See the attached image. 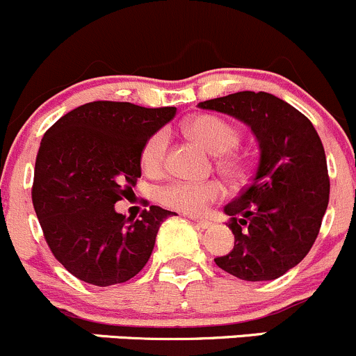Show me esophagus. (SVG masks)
I'll return each instance as SVG.
<instances>
[{
	"instance_id": "1",
	"label": "esophagus",
	"mask_w": 356,
	"mask_h": 356,
	"mask_svg": "<svg viewBox=\"0 0 356 356\" xmlns=\"http://www.w3.org/2000/svg\"><path fill=\"white\" fill-rule=\"evenodd\" d=\"M189 218H191V220L195 222V224L198 225L200 229H208V227H211V222L207 220V218H200V217H189Z\"/></svg>"
}]
</instances>
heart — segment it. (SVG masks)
Masks as SVG:
<instances>
[{
  "label": "heart",
  "instance_id": "heart-1",
  "mask_svg": "<svg viewBox=\"0 0 356 356\" xmlns=\"http://www.w3.org/2000/svg\"><path fill=\"white\" fill-rule=\"evenodd\" d=\"M189 139L213 153L215 165L229 179L245 175V160L234 152L239 141L238 129L217 115H198L184 124ZM168 139L163 131L155 132L141 149V167L146 174H158L163 168ZM224 196V186L217 181L189 182L172 181L158 189V201L186 213H201L213 201Z\"/></svg>",
  "mask_w": 356,
  "mask_h": 356
}]
</instances>
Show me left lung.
Instances as JSON below:
<instances>
[{
  "instance_id": "obj_1",
  "label": "left lung",
  "mask_w": 356,
  "mask_h": 356,
  "mask_svg": "<svg viewBox=\"0 0 356 356\" xmlns=\"http://www.w3.org/2000/svg\"><path fill=\"white\" fill-rule=\"evenodd\" d=\"M198 106L245 122L260 146L251 182L224 208L234 248L215 264L243 281L281 277L307 257L327 210L331 184L321 138L301 111L264 91Z\"/></svg>"
}]
</instances>
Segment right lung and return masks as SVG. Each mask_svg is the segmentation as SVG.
<instances>
[{"label": "right lung", "mask_w": 356, "mask_h": 356, "mask_svg": "<svg viewBox=\"0 0 356 356\" xmlns=\"http://www.w3.org/2000/svg\"><path fill=\"white\" fill-rule=\"evenodd\" d=\"M175 115L92 102L46 131L35 156L32 204L53 257L88 284L127 282L152 257L161 222L174 211L152 204L138 220L115 211L141 177V149Z\"/></svg>", "instance_id": "right-lung-1"}]
</instances>
